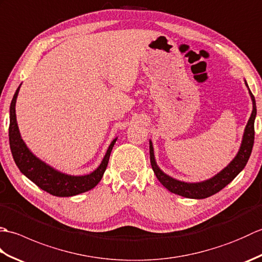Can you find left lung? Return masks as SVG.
<instances>
[{"label":"left lung","instance_id":"1","mask_svg":"<svg viewBox=\"0 0 262 262\" xmlns=\"http://www.w3.org/2000/svg\"><path fill=\"white\" fill-rule=\"evenodd\" d=\"M249 92L252 99L253 110H252L251 117H250V119L247 124L246 130H244L243 141L241 144L240 151H238L234 160H233L223 171H221L219 174L215 176L214 178H211V179L203 181V182H198V183H187V182L172 179L171 177L163 173V172L159 169L157 163H155L153 146H152V143L149 142V160H151L152 169L154 171L155 176H157L158 180L162 183L168 190H170L173 193L179 194V196L187 197V198H194V199L207 198L211 196V194H215L216 192L221 191L222 189L229 185V183L244 169V166H246V164L248 163V160L252 152V147L254 143V119H255V115H257V105H255L254 97L251 91L249 90Z\"/></svg>","mask_w":262,"mask_h":262}]
</instances>
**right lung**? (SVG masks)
Instances as JSON below:
<instances>
[{
    "label": "right lung",
    "instance_id": "obj_1",
    "mask_svg": "<svg viewBox=\"0 0 262 262\" xmlns=\"http://www.w3.org/2000/svg\"><path fill=\"white\" fill-rule=\"evenodd\" d=\"M19 89L20 86L16 89L12 101H11L9 126L10 148L11 152H12L14 162L19 170L28 179H30L33 183H36L42 190L57 197L75 196V194L85 192L96 187L99 181L101 180L105 169H107L111 149H113L117 140L111 142L101 164L92 173L81 177H73L60 173V172L54 170L46 163H43L42 161L37 159L28 149L26 144L22 141L15 118V101L19 93Z\"/></svg>",
    "mask_w": 262,
    "mask_h": 262
}]
</instances>
